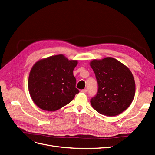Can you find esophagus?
<instances>
[{"label": "esophagus", "mask_w": 155, "mask_h": 155, "mask_svg": "<svg viewBox=\"0 0 155 155\" xmlns=\"http://www.w3.org/2000/svg\"><path fill=\"white\" fill-rule=\"evenodd\" d=\"M81 92H82V93H84V94H85V93L87 92V90H86V89H82V90L81 91Z\"/></svg>", "instance_id": "1"}]
</instances>
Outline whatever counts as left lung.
<instances>
[{"mask_svg": "<svg viewBox=\"0 0 155 155\" xmlns=\"http://www.w3.org/2000/svg\"><path fill=\"white\" fill-rule=\"evenodd\" d=\"M98 84L96 96L92 98L93 108L102 115L114 117L131 104L136 84L131 71L116 59L107 57L90 62Z\"/></svg>", "mask_w": 155, "mask_h": 155, "instance_id": "obj_1", "label": "left lung"}]
</instances>
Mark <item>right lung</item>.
Returning a JSON list of instances; mask_svg holds the SVG:
<instances>
[{
  "instance_id": "obj_1",
  "label": "right lung",
  "mask_w": 155,
  "mask_h": 155,
  "mask_svg": "<svg viewBox=\"0 0 155 155\" xmlns=\"http://www.w3.org/2000/svg\"><path fill=\"white\" fill-rule=\"evenodd\" d=\"M77 64V60H69L61 54L33 64L28 87L31 99L39 108L54 111L71 101L79 92L73 73Z\"/></svg>"
}]
</instances>
